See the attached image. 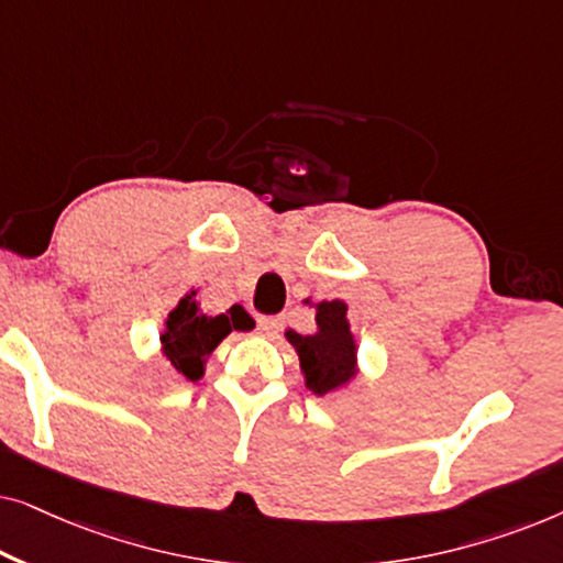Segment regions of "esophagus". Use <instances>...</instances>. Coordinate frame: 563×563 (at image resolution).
Segmentation results:
<instances>
[{"instance_id":"1","label":"esophagus","mask_w":563,"mask_h":563,"mask_svg":"<svg viewBox=\"0 0 563 563\" xmlns=\"http://www.w3.org/2000/svg\"><path fill=\"white\" fill-rule=\"evenodd\" d=\"M282 330V318H258V333L274 338Z\"/></svg>"}]
</instances>
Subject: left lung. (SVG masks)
<instances>
[{"label":"left lung","instance_id":"1","mask_svg":"<svg viewBox=\"0 0 563 563\" xmlns=\"http://www.w3.org/2000/svg\"><path fill=\"white\" fill-rule=\"evenodd\" d=\"M310 302V299H307ZM318 330L312 335H299L287 330V341L295 345L299 366H302L307 389L314 395H330L341 389L356 376V338L351 333V322L345 318L349 307L341 299L314 305Z\"/></svg>","mask_w":563,"mask_h":563}]
</instances>
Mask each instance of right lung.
I'll use <instances>...</instances> for the list:
<instances>
[{
  "instance_id": "obj_1",
  "label": "right lung",
  "mask_w": 563,
  "mask_h": 563,
  "mask_svg": "<svg viewBox=\"0 0 563 563\" xmlns=\"http://www.w3.org/2000/svg\"><path fill=\"white\" fill-rule=\"evenodd\" d=\"M197 291L191 289L187 297L179 299V305L168 312L166 328L161 333V351L172 361V366L179 372L184 379L197 382L205 374V361L210 353L218 349L220 341L233 330L249 328V314L230 312L210 318V314L199 312Z\"/></svg>"
}]
</instances>
